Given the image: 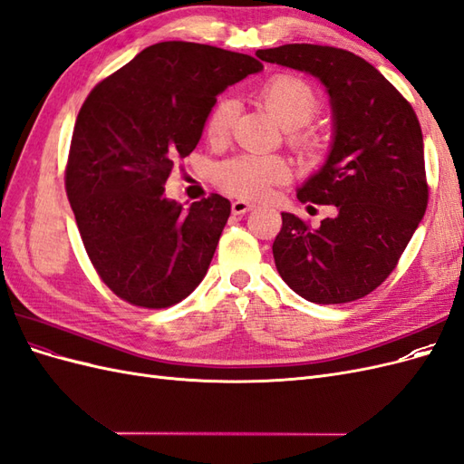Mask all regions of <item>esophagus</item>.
Masks as SVG:
<instances>
[{"label": "esophagus", "mask_w": 464, "mask_h": 464, "mask_svg": "<svg viewBox=\"0 0 464 464\" xmlns=\"http://www.w3.org/2000/svg\"><path fill=\"white\" fill-rule=\"evenodd\" d=\"M256 205L254 203H249V201H246V199H236L234 203H232V213L234 215H246V213H249L251 208H254Z\"/></svg>", "instance_id": "obj_1"}]
</instances>
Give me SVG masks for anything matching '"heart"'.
Segmentation results:
<instances>
[{"mask_svg": "<svg viewBox=\"0 0 464 464\" xmlns=\"http://www.w3.org/2000/svg\"><path fill=\"white\" fill-rule=\"evenodd\" d=\"M261 106L276 123L290 131V143L302 152L317 149L312 131L300 130L321 108V96L310 81L294 73H278L265 81L257 91ZM234 104L228 98L217 102L207 118V135L213 141H222L230 133ZM290 170L283 159L276 157H240L224 162L217 170V184L232 195L246 199H259L273 186L288 178Z\"/></svg>", "mask_w": 464, "mask_h": 464, "instance_id": "1", "label": "heart"}]
</instances>
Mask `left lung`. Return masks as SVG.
Returning a JSON list of instances; mask_svg holds the SVG:
<instances>
[{"mask_svg":"<svg viewBox=\"0 0 464 464\" xmlns=\"http://www.w3.org/2000/svg\"><path fill=\"white\" fill-rule=\"evenodd\" d=\"M257 58L317 77L331 96L327 162L298 189L302 203L333 205L319 228L283 213L273 256L278 275L307 302L346 304L395 269L428 207L424 139L411 102L360 55L285 44Z\"/></svg>","mask_w":464,"mask_h":464,"instance_id":"left-lung-1","label":"left lung"}]
</instances>
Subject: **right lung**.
I'll list each match as a JSON object with an SVG mask.
<instances>
[{
  "label": "right lung",
  "mask_w": 464,
  "mask_h": 464,
  "mask_svg": "<svg viewBox=\"0 0 464 464\" xmlns=\"http://www.w3.org/2000/svg\"><path fill=\"white\" fill-rule=\"evenodd\" d=\"M251 55L195 42H159L91 91L75 121L65 191L102 283L149 310L198 288L230 201L164 198L174 162L198 147L217 94L257 73Z\"/></svg>",
  "instance_id": "obj_1"
}]
</instances>
